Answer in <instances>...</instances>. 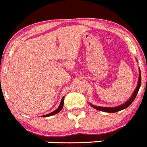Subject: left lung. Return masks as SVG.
<instances>
[{
	"instance_id": "left-lung-1",
	"label": "left lung",
	"mask_w": 147,
	"mask_h": 147,
	"mask_svg": "<svg viewBox=\"0 0 147 147\" xmlns=\"http://www.w3.org/2000/svg\"><path fill=\"white\" fill-rule=\"evenodd\" d=\"M141 85V74H140V69L139 68V77H138V84H137V86L136 88V89L134 91L132 95L130 97V98L128 99L127 101H126L125 102L122 104L121 105H119L118 106H115V107H102V106H95V105H93L90 103H88L89 105L91 107H93V108L97 110H100V111H103V112H110V113H113V112H117L119 111H121V110L125 109V108H127L129 105H131V104L133 102L134 100L136 97L138 92L139 89H140Z\"/></svg>"
}]
</instances>
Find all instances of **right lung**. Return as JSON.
I'll list each match as a JSON object with an SVG mask.
<instances>
[{
	"mask_svg": "<svg viewBox=\"0 0 147 147\" xmlns=\"http://www.w3.org/2000/svg\"><path fill=\"white\" fill-rule=\"evenodd\" d=\"M64 98L65 97H63L62 99H61V104H60L59 106L58 107V108L56 110H54V111H53L52 112H51V113L50 114H48V115H43L41 116L42 117H50V116H52L54 115H56V114L59 113V112L61 111V110H62L63 107V104H64Z\"/></svg>",
	"mask_w": 147,
	"mask_h": 147,
	"instance_id": "add662e5",
	"label": "right lung"
}]
</instances>
